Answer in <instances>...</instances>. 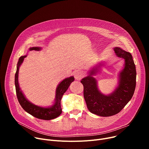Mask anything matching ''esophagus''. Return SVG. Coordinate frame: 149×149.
Listing matches in <instances>:
<instances>
[{"instance_id": "1", "label": "esophagus", "mask_w": 149, "mask_h": 149, "mask_svg": "<svg viewBox=\"0 0 149 149\" xmlns=\"http://www.w3.org/2000/svg\"><path fill=\"white\" fill-rule=\"evenodd\" d=\"M83 72L81 71V70H75V72H74V77L75 80H80L81 78L83 77Z\"/></svg>"}]
</instances>
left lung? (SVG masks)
Listing matches in <instances>:
<instances>
[{
  "mask_svg": "<svg viewBox=\"0 0 149 149\" xmlns=\"http://www.w3.org/2000/svg\"><path fill=\"white\" fill-rule=\"evenodd\" d=\"M116 56L124 59V67L119 74L118 85L111 94L101 93L93 77L101 65L92 68L89 75L81 80L84 98L88 110L100 116H110L119 113L131 100L136 87V68L130 52L118 47L113 48Z\"/></svg>",
  "mask_w": 149,
  "mask_h": 149,
  "instance_id": "left-lung-1",
  "label": "left lung"
}]
</instances>
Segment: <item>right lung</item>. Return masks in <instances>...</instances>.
<instances>
[{
    "label": "right lung",
    "instance_id": "1",
    "mask_svg": "<svg viewBox=\"0 0 149 149\" xmlns=\"http://www.w3.org/2000/svg\"><path fill=\"white\" fill-rule=\"evenodd\" d=\"M29 51H40L41 48L40 47H33L30 48ZM26 57V56H21L18 61L17 65V70L15 74V91H16L17 97L19 102L24 110L33 115L37 118L44 120H50L54 118H56L61 113V100L63 95L65 92L67 91L69 86L74 80V77L73 76L70 77L61 81L58 85L56 92V98H55L54 104L48 107H43L41 106H36L29 101L24 94L22 92L18 82L19 77V70L20 65L23 61V60Z\"/></svg>",
    "mask_w": 149,
    "mask_h": 149
}]
</instances>
